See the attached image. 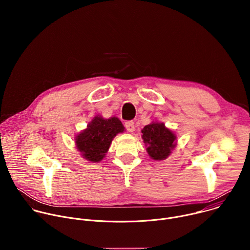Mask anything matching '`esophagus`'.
<instances>
[{
  "instance_id": "obj_1",
  "label": "esophagus",
  "mask_w": 250,
  "mask_h": 250,
  "mask_svg": "<svg viewBox=\"0 0 250 250\" xmlns=\"http://www.w3.org/2000/svg\"><path fill=\"white\" fill-rule=\"evenodd\" d=\"M125 126L128 132H133L134 131V123L132 121H128L125 124Z\"/></svg>"
}]
</instances>
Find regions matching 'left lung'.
Wrapping results in <instances>:
<instances>
[{"mask_svg": "<svg viewBox=\"0 0 250 250\" xmlns=\"http://www.w3.org/2000/svg\"><path fill=\"white\" fill-rule=\"evenodd\" d=\"M148 155L154 160L166 159L176 146V135L163 123H151L141 130Z\"/></svg>", "mask_w": 250, "mask_h": 250, "instance_id": "1", "label": "left lung"}]
</instances>
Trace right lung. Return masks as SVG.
Instances as JSON below:
<instances>
[{"mask_svg":"<svg viewBox=\"0 0 250 250\" xmlns=\"http://www.w3.org/2000/svg\"><path fill=\"white\" fill-rule=\"evenodd\" d=\"M124 130L125 127L118 118L103 119L96 116L87 128L76 135L77 149L86 160L100 162L108 152L113 138Z\"/></svg>","mask_w":250,"mask_h":250,"instance_id":"obj_1","label":"right lung"}]
</instances>
